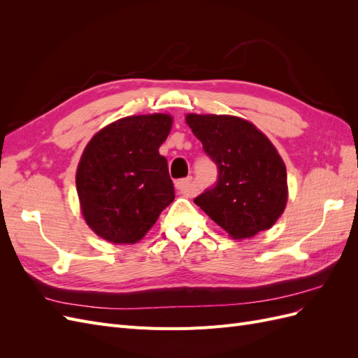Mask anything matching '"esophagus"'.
I'll list each match as a JSON object with an SVG mask.
<instances>
[{"mask_svg": "<svg viewBox=\"0 0 358 358\" xmlns=\"http://www.w3.org/2000/svg\"><path fill=\"white\" fill-rule=\"evenodd\" d=\"M175 187H176L178 192L182 194V196H185V197H192L194 196V187H192V179L191 178L176 180Z\"/></svg>", "mask_w": 358, "mask_h": 358, "instance_id": "obj_1", "label": "esophagus"}]
</instances>
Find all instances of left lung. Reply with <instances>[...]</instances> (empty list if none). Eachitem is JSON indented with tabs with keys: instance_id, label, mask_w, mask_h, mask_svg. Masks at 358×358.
Here are the masks:
<instances>
[{
	"instance_id": "left-lung-1",
	"label": "left lung",
	"mask_w": 358,
	"mask_h": 358,
	"mask_svg": "<svg viewBox=\"0 0 358 358\" xmlns=\"http://www.w3.org/2000/svg\"><path fill=\"white\" fill-rule=\"evenodd\" d=\"M204 152L218 167V180L194 199L233 239L272 227L287 199V169L272 142L242 117L187 115Z\"/></svg>"
}]
</instances>
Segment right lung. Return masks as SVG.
<instances>
[{"label":"right lung","instance_id":"1","mask_svg":"<svg viewBox=\"0 0 358 358\" xmlns=\"http://www.w3.org/2000/svg\"><path fill=\"white\" fill-rule=\"evenodd\" d=\"M173 117L164 113L119 119L86 145L76 188L83 218L112 243H136L175 200L167 159L158 149Z\"/></svg>","mask_w":358,"mask_h":358}]
</instances>
